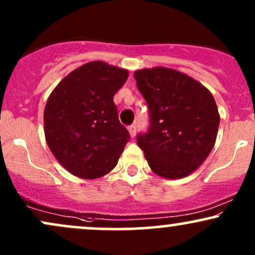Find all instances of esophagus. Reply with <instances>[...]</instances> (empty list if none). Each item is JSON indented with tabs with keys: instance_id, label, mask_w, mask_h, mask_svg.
<instances>
[{
	"instance_id": "34e87169",
	"label": "esophagus",
	"mask_w": 255,
	"mask_h": 255,
	"mask_svg": "<svg viewBox=\"0 0 255 255\" xmlns=\"http://www.w3.org/2000/svg\"><path fill=\"white\" fill-rule=\"evenodd\" d=\"M128 131H129V134H130L131 137L135 136V134H136V127H135V125H130L129 127H128Z\"/></svg>"
}]
</instances>
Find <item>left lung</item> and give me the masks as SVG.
<instances>
[{"instance_id":"8db88e82","label":"left lung","mask_w":255,"mask_h":255,"mask_svg":"<svg viewBox=\"0 0 255 255\" xmlns=\"http://www.w3.org/2000/svg\"><path fill=\"white\" fill-rule=\"evenodd\" d=\"M150 110V129L137 135L151 170L169 180L188 176L215 146L219 113L215 98L189 75L166 67L134 72Z\"/></svg>"}]
</instances>
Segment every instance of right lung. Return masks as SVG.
<instances>
[{"instance_id": "right-lung-1", "label": "right lung", "mask_w": 255, "mask_h": 255, "mask_svg": "<svg viewBox=\"0 0 255 255\" xmlns=\"http://www.w3.org/2000/svg\"><path fill=\"white\" fill-rule=\"evenodd\" d=\"M127 78V69L92 61L69 73L49 96L46 144L74 176L95 180L118 164L130 135L120 124L114 96Z\"/></svg>"}]
</instances>
